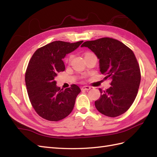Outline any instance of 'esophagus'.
Listing matches in <instances>:
<instances>
[{
  "label": "esophagus",
  "instance_id": "esophagus-1",
  "mask_svg": "<svg viewBox=\"0 0 157 157\" xmlns=\"http://www.w3.org/2000/svg\"><path fill=\"white\" fill-rule=\"evenodd\" d=\"M90 89V86H82V87L81 88V90H89Z\"/></svg>",
  "mask_w": 157,
  "mask_h": 157
}]
</instances>
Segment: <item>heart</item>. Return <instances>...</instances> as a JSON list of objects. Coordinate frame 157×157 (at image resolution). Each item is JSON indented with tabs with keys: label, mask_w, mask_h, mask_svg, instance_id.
<instances>
[{
	"label": "heart",
	"mask_w": 157,
	"mask_h": 157,
	"mask_svg": "<svg viewBox=\"0 0 157 157\" xmlns=\"http://www.w3.org/2000/svg\"><path fill=\"white\" fill-rule=\"evenodd\" d=\"M71 59V56H69V60H70Z\"/></svg>",
	"instance_id": "1"
}]
</instances>
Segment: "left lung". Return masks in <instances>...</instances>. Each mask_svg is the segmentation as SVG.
Instances as JSON below:
<instances>
[{
  "label": "left lung",
  "instance_id": "1",
  "mask_svg": "<svg viewBox=\"0 0 157 157\" xmlns=\"http://www.w3.org/2000/svg\"><path fill=\"white\" fill-rule=\"evenodd\" d=\"M99 59L100 71L111 81V87L95 101L98 111L106 116L115 117L126 112L134 102L140 84V70L134 53L117 40L102 38L85 42Z\"/></svg>",
  "mask_w": 157,
  "mask_h": 157
}]
</instances>
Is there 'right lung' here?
I'll list each match as a JSON object with an SVG mask.
<instances>
[{"label": "right lung", "instance_id": "right-lung-1", "mask_svg": "<svg viewBox=\"0 0 157 157\" xmlns=\"http://www.w3.org/2000/svg\"><path fill=\"white\" fill-rule=\"evenodd\" d=\"M83 41L70 43L55 41L38 48L28 63L25 84L29 101L36 112L48 121H57L73 111L80 88L75 84L65 90L56 86L55 78L64 71L63 59Z\"/></svg>", "mask_w": 157, "mask_h": 157}]
</instances>
